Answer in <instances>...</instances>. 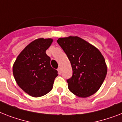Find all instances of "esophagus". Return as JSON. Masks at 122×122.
I'll return each instance as SVG.
<instances>
[{
	"mask_svg": "<svg viewBox=\"0 0 122 122\" xmlns=\"http://www.w3.org/2000/svg\"><path fill=\"white\" fill-rule=\"evenodd\" d=\"M58 73H59V74L60 75L61 73V68L60 67H59V68H58Z\"/></svg>",
	"mask_w": 122,
	"mask_h": 122,
	"instance_id": "esophagus-1",
	"label": "esophagus"
}]
</instances>
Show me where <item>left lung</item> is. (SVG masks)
I'll use <instances>...</instances> for the list:
<instances>
[{
	"label": "left lung",
	"mask_w": 122,
	"mask_h": 122,
	"mask_svg": "<svg viewBox=\"0 0 122 122\" xmlns=\"http://www.w3.org/2000/svg\"><path fill=\"white\" fill-rule=\"evenodd\" d=\"M57 42L68 56L73 70L72 76L67 80L70 92L81 98L95 93L107 73L100 51L78 36L61 37Z\"/></svg>",
	"instance_id": "8db88e82"
}]
</instances>
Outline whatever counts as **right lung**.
I'll return each mask as SVG.
<instances>
[{"label": "right lung", "mask_w": 122, "mask_h": 122, "mask_svg": "<svg viewBox=\"0 0 122 122\" xmlns=\"http://www.w3.org/2000/svg\"><path fill=\"white\" fill-rule=\"evenodd\" d=\"M52 39L39 38L33 41L19 54L13 65V75L19 86L33 97L49 93L58 71L50 64L51 58L46 53Z\"/></svg>", "instance_id": "obj_1"}]
</instances>
